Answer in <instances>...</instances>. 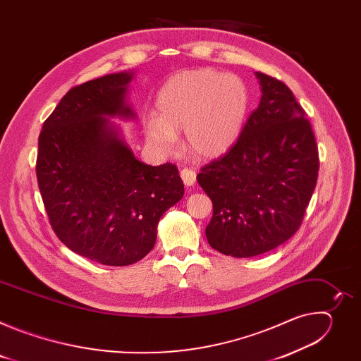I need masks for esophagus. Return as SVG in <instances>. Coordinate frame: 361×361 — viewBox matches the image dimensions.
Segmentation results:
<instances>
[{
    "mask_svg": "<svg viewBox=\"0 0 361 361\" xmlns=\"http://www.w3.org/2000/svg\"><path fill=\"white\" fill-rule=\"evenodd\" d=\"M180 176H181L183 183H184L185 185H192V184L195 183V178H197L195 171H194V170H191V169H188V167L183 169V170L180 171Z\"/></svg>",
    "mask_w": 361,
    "mask_h": 361,
    "instance_id": "esophagus-1",
    "label": "esophagus"
}]
</instances>
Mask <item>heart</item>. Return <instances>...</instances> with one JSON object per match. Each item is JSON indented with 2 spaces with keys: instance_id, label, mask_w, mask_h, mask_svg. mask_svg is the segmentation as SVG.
I'll return each mask as SVG.
<instances>
[{
  "instance_id": "obj_1",
  "label": "heart",
  "mask_w": 361,
  "mask_h": 361,
  "mask_svg": "<svg viewBox=\"0 0 361 361\" xmlns=\"http://www.w3.org/2000/svg\"><path fill=\"white\" fill-rule=\"evenodd\" d=\"M244 81L216 70L201 68L173 75L159 91L157 117L145 121L147 141L163 154L177 147L184 130L185 148L195 157L216 159L237 141L248 111Z\"/></svg>"
}]
</instances>
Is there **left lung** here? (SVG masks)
Here are the masks:
<instances>
[{
	"instance_id": "8db88e82",
	"label": "left lung",
	"mask_w": 361,
	"mask_h": 361,
	"mask_svg": "<svg viewBox=\"0 0 361 361\" xmlns=\"http://www.w3.org/2000/svg\"><path fill=\"white\" fill-rule=\"evenodd\" d=\"M260 104L238 140L197 176L213 201L205 235L217 251L243 259L264 254L295 234L319 177L310 121L280 80L255 73Z\"/></svg>"
}]
</instances>
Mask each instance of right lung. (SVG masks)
Masks as SVG:
<instances>
[{"mask_svg":"<svg viewBox=\"0 0 361 361\" xmlns=\"http://www.w3.org/2000/svg\"><path fill=\"white\" fill-rule=\"evenodd\" d=\"M131 73L73 87L44 121L37 181L56 235L104 266H130L152 250L161 216L183 198L177 166L138 161L106 117H133Z\"/></svg>","mask_w":361,"mask_h":361,"instance_id":"obj_1","label":"right lung"}]
</instances>
